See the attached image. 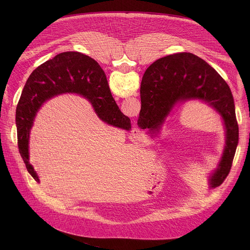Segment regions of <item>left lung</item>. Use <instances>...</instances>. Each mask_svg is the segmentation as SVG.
Segmentation results:
<instances>
[{"instance_id":"left-lung-1","label":"left lung","mask_w":250,"mask_h":250,"mask_svg":"<svg viewBox=\"0 0 250 250\" xmlns=\"http://www.w3.org/2000/svg\"><path fill=\"white\" fill-rule=\"evenodd\" d=\"M141 109L137 124L155 136L176 105L187 101L205 102L220 116L226 130L222 158L208 178L209 188L220 186L229 175L238 144V125L231 91L206 61L190 52L156 60L146 71L140 85Z\"/></svg>"}]
</instances>
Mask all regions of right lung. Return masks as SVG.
Masks as SVG:
<instances>
[{
	"mask_svg": "<svg viewBox=\"0 0 250 250\" xmlns=\"http://www.w3.org/2000/svg\"><path fill=\"white\" fill-rule=\"evenodd\" d=\"M67 93H76L87 99L103 122L121 128L130 127V121L119 109L98 62L75 51L57 54L30 74L16 111L19 151L28 173L37 182L40 178L29 163L30 129L43 104Z\"/></svg>",
	"mask_w": 250,
	"mask_h": 250,
	"instance_id": "obj_1",
	"label": "right lung"
}]
</instances>
